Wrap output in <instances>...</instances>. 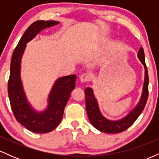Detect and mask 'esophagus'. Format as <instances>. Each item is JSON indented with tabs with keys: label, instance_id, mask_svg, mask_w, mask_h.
Listing matches in <instances>:
<instances>
[{
	"label": "esophagus",
	"instance_id": "1",
	"mask_svg": "<svg viewBox=\"0 0 159 159\" xmlns=\"http://www.w3.org/2000/svg\"><path fill=\"white\" fill-rule=\"evenodd\" d=\"M90 79V75L89 74H83L80 76V81L81 82H87Z\"/></svg>",
	"mask_w": 159,
	"mask_h": 159
}]
</instances>
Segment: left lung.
Instances as JSON below:
<instances>
[{
  "instance_id": "1",
  "label": "left lung",
  "mask_w": 159,
  "mask_h": 159,
  "mask_svg": "<svg viewBox=\"0 0 159 159\" xmlns=\"http://www.w3.org/2000/svg\"><path fill=\"white\" fill-rule=\"evenodd\" d=\"M138 57L145 69V78H144L143 93H142V96L139 102L136 105V107L121 120L113 121V120H107L105 116H103L100 112L98 102L95 98L93 89L90 87H87L85 89L86 109H87L89 120H90L91 124L100 132L105 133H120L123 132L134 123V121L138 119V116L143 111L146 104H147V98H148L149 77L148 70H147V67L145 63L143 48L142 47L139 49V52L138 53Z\"/></svg>"
}]
</instances>
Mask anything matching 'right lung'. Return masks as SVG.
<instances>
[{"instance_id":"1","label":"right lung","mask_w":159,"mask_h":159,"mask_svg":"<svg viewBox=\"0 0 159 159\" xmlns=\"http://www.w3.org/2000/svg\"><path fill=\"white\" fill-rule=\"evenodd\" d=\"M59 24L56 21H36L29 26L21 36L12 54L8 94L10 105L16 120L28 130L35 133L52 132L61 123L72 90L75 87L76 75L59 78L53 85L48 96V107L38 112L27 102L21 80V61L26 44L41 30Z\"/></svg>"}]
</instances>
